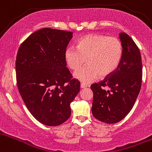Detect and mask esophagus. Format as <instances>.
<instances>
[{
    "label": "esophagus",
    "mask_w": 152,
    "mask_h": 152,
    "mask_svg": "<svg viewBox=\"0 0 152 152\" xmlns=\"http://www.w3.org/2000/svg\"><path fill=\"white\" fill-rule=\"evenodd\" d=\"M86 87H88V85H87L86 84H84V83H81L80 84L81 88H86Z\"/></svg>",
    "instance_id": "1"
}]
</instances>
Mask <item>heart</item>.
<instances>
[{"instance_id": "b5f03b06", "label": "heart", "mask_w": 152, "mask_h": 152, "mask_svg": "<svg viewBox=\"0 0 152 152\" xmlns=\"http://www.w3.org/2000/svg\"><path fill=\"white\" fill-rule=\"evenodd\" d=\"M124 47L117 37L90 34L83 36L77 42V49L68 47L64 52L67 67L77 70L85 63L88 65L76 71L73 76L84 84L110 76L121 62Z\"/></svg>"}]
</instances>
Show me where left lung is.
Returning a JSON list of instances; mask_svg holds the SVG:
<instances>
[{"label": "left lung", "mask_w": 152, "mask_h": 152, "mask_svg": "<svg viewBox=\"0 0 152 152\" xmlns=\"http://www.w3.org/2000/svg\"><path fill=\"white\" fill-rule=\"evenodd\" d=\"M119 37L124 53L118 67L110 76L90 86L93 116L106 124H115L126 116L134 105L142 81L139 49L127 34L121 32Z\"/></svg>", "instance_id": "1"}]
</instances>
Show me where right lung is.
Returning a JSON list of instances; mask_svg holds the SVG:
<instances>
[{"instance_id":"add662e5","label":"right lung","mask_w":152,"mask_h":152,"mask_svg":"<svg viewBox=\"0 0 152 152\" xmlns=\"http://www.w3.org/2000/svg\"><path fill=\"white\" fill-rule=\"evenodd\" d=\"M72 32L44 28L20 46L16 60L18 91L31 115L46 126H56L71 115L70 103L80 83L66 67L64 52Z\"/></svg>"}]
</instances>
